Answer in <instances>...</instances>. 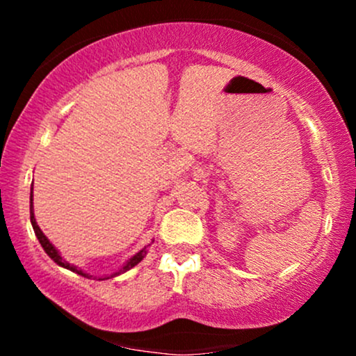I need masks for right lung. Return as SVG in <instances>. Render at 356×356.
<instances>
[{
	"instance_id": "add662e5",
	"label": "right lung",
	"mask_w": 356,
	"mask_h": 356,
	"mask_svg": "<svg viewBox=\"0 0 356 356\" xmlns=\"http://www.w3.org/2000/svg\"><path fill=\"white\" fill-rule=\"evenodd\" d=\"M30 219H31V226H33V231H35L36 238H38L40 244H42V248L44 249V252H47V254L50 256L51 259L55 261L56 264H58V266H61V268H67V269H70V271L76 273V275H80V276H83V277H92V275H88V273L81 271L80 268L73 266V264L68 263V261H65L63 257L60 256V252L56 251V248L53 246V244L50 243V241H48L47 236L43 234V231L40 229V226H38V224H36V219H35V214H33V187H31V194H30ZM145 254H147V248H144V249H142V251H138L137 254H134L132 257H130V259L127 261V263L124 264V266H122L120 269H118L117 273H113V275L102 276V277H99V280H100V281H102V280H110V277H115V276H118V275H122V273L129 271V269H132L134 266H137V264L140 263L142 259H144Z\"/></svg>"
}]
</instances>
